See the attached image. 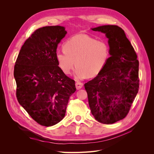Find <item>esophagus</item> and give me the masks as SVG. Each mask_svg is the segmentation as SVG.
<instances>
[{
  "instance_id": "obj_1",
  "label": "esophagus",
  "mask_w": 154,
  "mask_h": 154,
  "mask_svg": "<svg viewBox=\"0 0 154 154\" xmlns=\"http://www.w3.org/2000/svg\"><path fill=\"white\" fill-rule=\"evenodd\" d=\"M84 84L82 83V82H77L75 83V87H76V88L77 90H79L82 87H83Z\"/></svg>"
}]
</instances>
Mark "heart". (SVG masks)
Wrapping results in <instances>:
<instances>
[{"mask_svg": "<svg viewBox=\"0 0 154 154\" xmlns=\"http://www.w3.org/2000/svg\"><path fill=\"white\" fill-rule=\"evenodd\" d=\"M63 48L55 55L59 66L65 74L69 75L75 65L77 80L97 75L109 57V48L106 43L83 34L69 38Z\"/></svg>", "mask_w": 154, "mask_h": 154, "instance_id": "heart-1", "label": "heart"}]
</instances>
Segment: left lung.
Returning <instances> with one entry per match:
<instances>
[{
  "label": "left lung",
  "instance_id": "obj_1",
  "mask_svg": "<svg viewBox=\"0 0 154 154\" xmlns=\"http://www.w3.org/2000/svg\"><path fill=\"white\" fill-rule=\"evenodd\" d=\"M91 29L106 34L110 57L98 75L84 87L95 120L112 124L127 116L138 93L139 62L122 28L107 25Z\"/></svg>",
  "mask_w": 154,
  "mask_h": 154
}]
</instances>
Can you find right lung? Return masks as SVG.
I'll return each mask as SVG.
<instances>
[{"label": "right lung", "mask_w": 154, "mask_h": 154, "mask_svg": "<svg viewBox=\"0 0 154 154\" xmlns=\"http://www.w3.org/2000/svg\"><path fill=\"white\" fill-rule=\"evenodd\" d=\"M67 31L62 26L35 30L21 47L14 66L19 103L38 124L50 127L66 115L75 80L67 77L56 59L59 43Z\"/></svg>", "instance_id": "obj_1"}]
</instances>
